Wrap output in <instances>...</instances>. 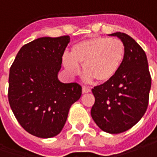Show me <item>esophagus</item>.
Wrapping results in <instances>:
<instances>
[{
  "mask_svg": "<svg viewBox=\"0 0 157 157\" xmlns=\"http://www.w3.org/2000/svg\"><path fill=\"white\" fill-rule=\"evenodd\" d=\"M82 92L84 94H86V93H89L91 92V89L89 88V87H86V86H83L82 87Z\"/></svg>",
  "mask_w": 157,
  "mask_h": 157,
  "instance_id": "obj_1",
  "label": "esophagus"
}]
</instances>
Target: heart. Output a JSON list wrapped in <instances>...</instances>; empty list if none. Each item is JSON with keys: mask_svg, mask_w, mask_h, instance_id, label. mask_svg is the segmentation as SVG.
<instances>
[{"mask_svg": "<svg viewBox=\"0 0 157 157\" xmlns=\"http://www.w3.org/2000/svg\"><path fill=\"white\" fill-rule=\"evenodd\" d=\"M125 55L124 43L119 38L95 37L75 44L70 55L63 56V65L71 76L81 73L82 66L85 80L108 82L117 74Z\"/></svg>", "mask_w": 157, "mask_h": 157, "instance_id": "obj_1", "label": "heart"}]
</instances>
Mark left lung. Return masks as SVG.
<instances>
[{
	"label": "left lung",
	"instance_id": "8db88e82",
	"mask_svg": "<svg viewBox=\"0 0 157 157\" xmlns=\"http://www.w3.org/2000/svg\"><path fill=\"white\" fill-rule=\"evenodd\" d=\"M110 35L117 36L124 43V59L113 78L92 89L95 101L91 116L103 132L118 134L134 126L145 113L151 77L141 46L127 34Z\"/></svg>",
	"mask_w": 157,
	"mask_h": 157
}]
</instances>
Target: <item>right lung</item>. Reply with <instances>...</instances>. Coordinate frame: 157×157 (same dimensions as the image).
<instances>
[{"mask_svg":"<svg viewBox=\"0 0 157 157\" xmlns=\"http://www.w3.org/2000/svg\"><path fill=\"white\" fill-rule=\"evenodd\" d=\"M70 39L44 37L26 44L9 70V105L20 125L35 137L59 134L70 106L82 95L78 83H63L57 78Z\"/></svg>","mask_w":157,"mask_h":157,"instance_id":"add662e5","label":"right lung"}]
</instances>
